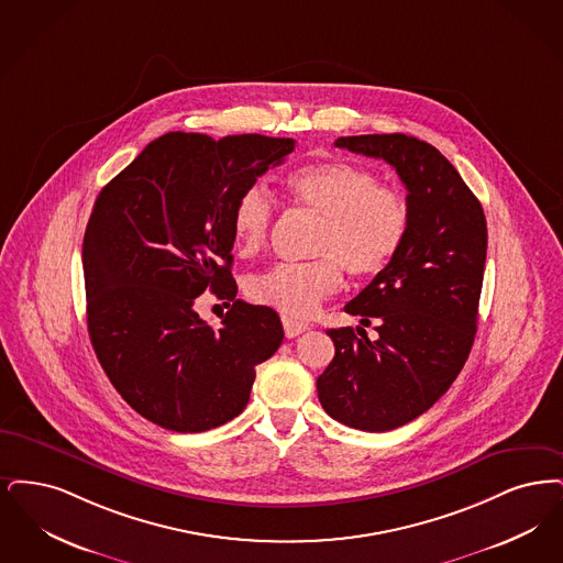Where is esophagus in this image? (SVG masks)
Here are the masks:
<instances>
[{
    "instance_id": "obj_1",
    "label": "esophagus",
    "mask_w": 563,
    "mask_h": 563,
    "mask_svg": "<svg viewBox=\"0 0 563 563\" xmlns=\"http://www.w3.org/2000/svg\"><path fill=\"white\" fill-rule=\"evenodd\" d=\"M284 332H286V336L288 339H296L298 334H302L305 330H309V325L307 323H302V321H296V319L284 318Z\"/></svg>"
}]
</instances>
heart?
Instances as JSON below:
<instances>
[{
  "label": "heart",
  "mask_w": 563,
  "mask_h": 563,
  "mask_svg": "<svg viewBox=\"0 0 563 563\" xmlns=\"http://www.w3.org/2000/svg\"><path fill=\"white\" fill-rule=\"evenodd\" d=\"M288 189L296 206L318 217L307 263H282L252 275L245 294L284 318L316 313L336 292L343 271L367 279L387 269L408 235L410 210L401 191L378 185L374 172L351 162H318L294 172ZM275 199L265 185L245 187L233 206V233L242 256L269 242Z\"/></svg>",
  "instance_id": "obj_1"
}]
</instances>
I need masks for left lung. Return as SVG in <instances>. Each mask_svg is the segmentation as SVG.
<instances>
[{
  "label": "left lung",
  "instance_id": "left-lung-1",
  "mask_svg": "<svg viewBox=\"0 0 563 563\" xmlns=\"http://www.w3.org/2000/svg\"><path fill=\"white\" fill-rule=\"evenodd\" d=\"M336 147L385 159L408 189V235L391 265L344 311L376 322L328 330L334 360L318 378L323 410L383 433L427 412L465 366L477 332L488 227L479 199L438 148L406 134L341 136Z\"/></svg>",
  "mask_w": 563,
  "mask_h": 563
}]
</instances>
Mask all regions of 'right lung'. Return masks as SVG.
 I'll return each instance as SVG.
<instances>
[{"label": "right lung", "instance_id": "obj_1", "mask_svg": "<svg viewBox=\"0 0 563 563\" xmlns=\"http://www.w3.org/2000/svg\"><path fill=\"white\" fill-rule=\"evenodd\" d=\"M294 147L168 132L98 194L81 250L90 341L128 406L164 429L201 433L242 415L254 367L284 341L271 307L235 298L233 206ZM206 289L232 307L219 329L196 313Z\"/></svg>", "mask_w": 563, "mask_h": 563}]
</instances>
